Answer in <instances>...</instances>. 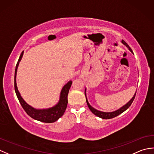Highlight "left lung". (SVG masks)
<instances>
[{
    "mask_svg": "<svg viewBox=\"0 0 154 154\" xmlns=\"http://www.w3.org/2000/svg\"><path fill=\"white\" fill-rule=\"evenodd\" d=\"M122 43H123L124 45H126V46H127L128 48V49L130 50V51L132 52V53H133L132 49L130 48V47L129 46V45L126 44V42L125 41H124V40H122ZM136 93L134 94V97H132V99L131 100H130L129 101V102L128 103L126 104H125V105L123 106L122 108H120V109L117 110H116V111H114V112H100V111H99V110H96V109H94V108H93L92 106H91L90 105L89 102H88V100H87V97H86V101H87V105H88V106H89V109H90V110L91 111V112H92L94 114V115H96V116H98V117H100V118H101V119H112V118H114V117H116V116H119V114H122V113L123 112H124V111H125L126 109H128L129 106H130V105H131V104H132V102H133V100H134V98H135V97H136ZM85 97H86V95H85Z\"/></svg>",
    "mask_w": 154,
    "mask_h": 154,
    "instance_id": "left-lung-1",
    "label": "left lung"
}]
</instances>
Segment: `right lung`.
<instances>
[{
	"label": "right lung",
	"mask_w": 154,
	"mask_h": 154,
	"mask_svg": "<svg viewBox=\"0 0 154 154\" xmlns=\"http://www.w3.org/2000/svg\"><path fill=\"white\" fill-rule=\"evenodd\" d=\"M23 53L24 51L22 52V54L20 55V57L18 59V61L17 62V64L16 65L15 69V74H14V89L16 94V96L18 97V99L19 100L21 106H22L23 109L25 110V112L28 114V115L30 116L32 119H34L36 120L40 121V122H43L45 123H51L57 121L60 117L63 115L65 110L67 106V95L69 91L70 87L71 86L72 81L68 82L63 87L61 92V96L60 99L57 104H56L55 106L50 108L48 109H43V110H37L32 108L30 105L25 102L21 97L20 94L17 86H16V71H17V68L18 66L19 62L20 61L22 57Z\"/></svg>",
	"instance_id": "right-lung-1"
}]
</instances>
